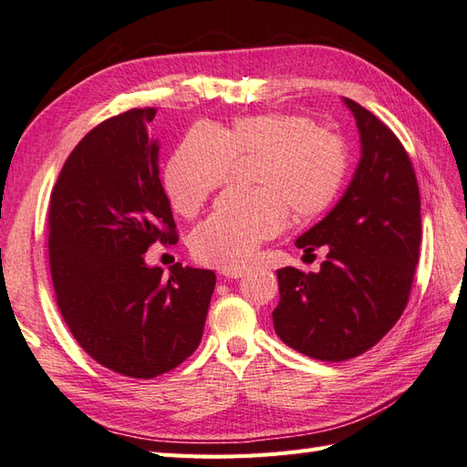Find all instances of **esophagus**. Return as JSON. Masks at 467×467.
<instances>
[{
  "mask_svg": "<svg viewBox=\"0 0 467 467\" xmlns=\"http://www.w3.org/2000/svg\"><path fill=\"white\" fill-rule=\"evenodd\" d=\"M245 274H247L245 267H225V269H222V275L227 277V279H237V277H242Z\"/></svg>",
  "mask_w": 467,
  "mask_h": 467,
  "instance_id": "34e87169",
  "label": "esophagus"
}]
</instances>
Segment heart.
<instances>
[{
  "instance_id": "obj_1",
  "label": "heart",
  "mask_w": 467,
  "mask_h": 467,
  "mask_svg": "<svg viewBox=\"0 0 467 467\" xmlns=\"http://www.w3.org/2000/svg\"><path fill=\"white\" fill-rule=\"evenodd\" d=\"M237 160L257 158L255 192H227L190 237L202 264L237 267L282 230L287 213L312 222L336 203L348 175V151L334 133L299 113L242 116L225 128L193 126L165 165V190L183 215H193L230 180Z\"/></svg>"
}]
</instances>
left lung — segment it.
I'll list each match as a JSON object with an SVG mask.
<instances>
[{
	"mask_svg": "<svg viewBox=\"0 0 467 467\" xmlns=\"http://www.w3.org/2000/svg\"><path fill=\"white\" fill-rule=\"evenodd\" d=\"M359 130L361 158L346 193L296 245H326L317 274L277 269L274 329L285 346L321 361H344L396 326L420 260V188L408 151L386 123L344 98Z\"/></svg>",
	"mask_w": 467,
	"mask_h": 467,
	"instance_id": "1",
	"label": "left lung"
}]
</instances>
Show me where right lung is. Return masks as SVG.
<instances>
[{
    "label": "right lung",
    "instance_id": "1",
    "mask_svg": "<svg viewBox=\"0 0 467 467\" xmlns=\"http://www.w3.org/2000/svg\"><path fill=\"white\" fill-rule=\"evenodd\" d=\"M155 108L101 121L69 153L49 198V267L61 316L84 351L116 374L151 379L198 349L215 287L212 269L146 264L175 244L160 182Z\"/></svg>",
    "mask_w": 467,
    "mask_h": 467
}]
</instances>
